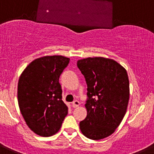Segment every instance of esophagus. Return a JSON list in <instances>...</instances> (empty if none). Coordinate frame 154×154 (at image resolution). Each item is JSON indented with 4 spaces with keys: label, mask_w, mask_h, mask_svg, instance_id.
Masks as SVG:
<instances>
[{
    "label": "esophagus",
    "mask_w": 154,
    "mask_h": 154,
    "mask_svg": "<svg viewBox=\"0 0 154 154\" xmlns=\"http://www.w3.org/2000/svg\"><path fill=\"white\" fill-rule=\"evenodd\" d=\"M79 105H80L79 102L78 100H75V101H74L72 103V106L73 108H76V107H78Z\"/></svg>",
    "instance_id": "34e87169"
}]
</instances>
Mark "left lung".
Here are the masks:
<instances>
[{"mask_svg": "<svg viewBox=\"0 0 154 154\" xmlns=\"http://www.w3.org/2000/svg\"><path fill=\"white\" fill-rule=\"evenodd\" d=\"M77 66L87 84V116L79 127L87 138L98 140L110 136L127 109L130 83L126 70L117 62L94 57L79 60Z\"/></svg>", "mask_w": 154, "mask_h": 154, "instance_id": "8db88e82", "label": "left lung"}]
</instances>
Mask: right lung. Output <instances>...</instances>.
Segmentation results:
<instances>
[{
  "label": "right lung",
  "instance_id": "obj_1",
  "mask_svg": "<svg viewBox=\"0 0 154 154\" xmlns=\"http://www.w3.org/2000/svg\"><path fill=\"white\" fill-rule=\"evenodd\" d=\"M69 60L62 55L37 58L19 78L17 100L20 111L28 127L41 137L55 134L68 114L58 80Z\"/></svg>",
  "mask_w": 154,
  "mask_h": 154
}]
</instances>
